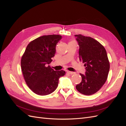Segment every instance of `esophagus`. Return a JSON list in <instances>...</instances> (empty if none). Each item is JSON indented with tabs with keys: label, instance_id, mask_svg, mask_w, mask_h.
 <instances>
[{
	"label": "esophagus",
	"instance_id": "obj_1",
	"mask_svg": "<svg viewBox=\"0 0 126 126\" xmlns=\"http://www.w3.org/2000/svg\"><path fill=\"white\" fill-rule=\"evenodd\" d=\"M67 72L71 75L73 74L74 73V72H71V71H67Z\"/></svg>",
	"mask_w": 126,
	"mask_h": 126
}]
</instances>
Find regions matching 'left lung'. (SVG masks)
I'll use <instances>...</instances> for the list:
<instances>
[{
	"label": "left lung",
	"mask_w": 126,
	"mask_h": 126,
	"mask_svg": "<svg viewBox=\"0 0 126 126\" xmlns=\"http://www.w3.org/2000/svg\"><path fill=\"white\" fill-rule=\"evenodd\" d=\"M79 46V59L84 64L85 75L80 83L76 85L82 94H94L105 83L110 69V63L106 50L100 43L90 37L75 35Z\"/></svg>",
	"instance_id": "1"
}]
</instances>
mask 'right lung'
<instances>
[{"label": "right lung", "mask_w": 126, "mask_h": 126, "mask_svg": "<svg viewBox=\"0 0 126 126\" xmlns=\"http://www.w3.org/2000/svg\"><path fill=\"white\" fill-rule=\"evenodd\" d=\"M62 38L59 35H44L36 38L27 45L21 57V68L25 82L31 90L39 95L54 91L63 70L54 71L49 64L56 52V46Z\"/></svg>", "instance_id": "add662e5"}]
</instances>
